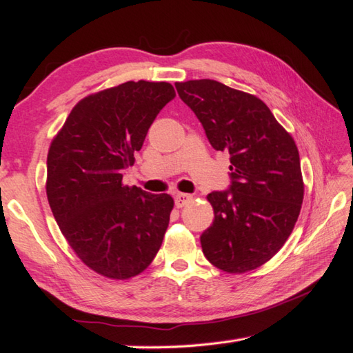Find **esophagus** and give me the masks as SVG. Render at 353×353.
<instances>
[{
  "label": "esophagus",
  "mask_w": 353,
  "mask_h": 353,
  "mask_svg": "<svg viewBox=\"0 0 353 353\" xmlns=\"http://www.w3.org/2000/svg\"><path fill=\"white\" fill-rule=\"evenodd\" d=\"M174 201H176V206H177V208H183V206L188 205L190 201H192V196H191V194H182V192H179V194H176Z\"/></svg>",
  "instance_id": "1"
}]
</instances>
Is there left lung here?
Segmentation results:
<instances>
[{"label": "left lung", "instance_id": "1", "mask_svg": "<svg viewBox=\"0 0 353 353\" xmlns=\"http://www.w3.org/2000/svg\"><path fill=\"white\" fill-rule=\"evenodd\" d=\"M211 145L230 154L228 191L208 194L214 221L200 236L206 259L226 273L265 264L291 235L303 201L294 139L258 97L215 80L176 83Z\"/></svg>", "mask_w": 353, "mask_h": 353}]
</instances>
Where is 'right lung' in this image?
Instances as JSON below:
<instances>
[{
	"label": "right lung",
	"mask_w": 353,
	"mask_h": 353,
	"mask_svg": "<svg viewBox=\"0 0 353 353\" xmlns=\"http://www.w3.org/2000/svg\"><path fill=\"white\" fill-rule=\"evenodd\" d=\"M176 97L167 81H125L80 100L51 141L47 197L85 265L130 279L159 252L174 200L123 183L150 125Z\"/></svg>",
	"instance_id": "1"
}]
</instances>
